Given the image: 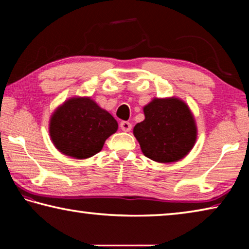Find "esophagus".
Segmentation results:
<instances>
[{
  "instance_id": "obj_1",
  "label": "esophagus",
  "mask_w": 249,
  "mask_h": 249,
  "mask_svg": "<svg viewBox=\"0 0 249 249\" xmlns=\"http://www.w3.org/2000/svg\"><path fill=\"white\" fill-rule=\"evenodd\" d=\"M120 127H121L122 130H124V132H129V130L132 129V124H130L129 122L123 121V122H121Z\"/></svg>"
}]
</instances>
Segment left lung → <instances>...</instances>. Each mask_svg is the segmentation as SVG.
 Listing matches in <instances>:
<instances>
[{
	"mask_svg": "<svg viewBox=\"0 0 249 249\" xmlns=\"http://www.w3.org/2000/svg\"><path fill=\"white\" fill-rule=\"evenodd\" d=\"M145 120L135 125L134 136L147 158L179 161L193 148L196 125L190 108L178 98L154 99L144 107Z\"/></svg>",
	"mask_w": 249,
	"mask_h": 249,
	"instance_id": "obj_1",
	"label": "left lung"
}]
</instances>
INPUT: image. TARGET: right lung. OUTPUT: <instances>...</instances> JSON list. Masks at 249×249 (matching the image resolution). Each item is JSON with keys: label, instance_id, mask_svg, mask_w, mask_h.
<instances>
[{"label": "right lung", "instance_id": "obj_1", "mask_svg": "<svg viewBox=\"0 0 249 249\" xmlns=\"http://www.w3.org/2000/svg\"><path fill=\"white\" fill-rule=\"evenodd\" d=\"M119 124L90 98H71L53 113L49 134L54 147L66 156L86 159L98 154Z\"/></svg>", "mask_w": 249, "mask_h": 249}]
</instances>
